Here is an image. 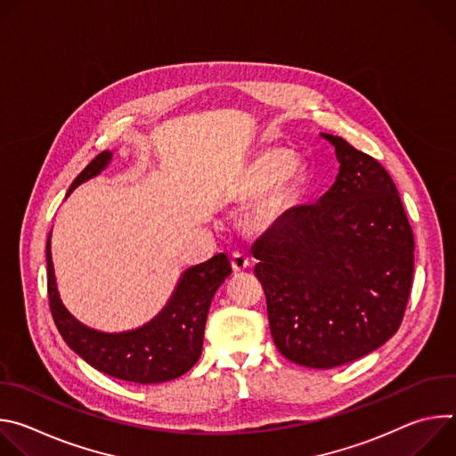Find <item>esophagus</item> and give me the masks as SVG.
<instances>
[{"label": "esophagus", "mask_w": 456, "mask_h": 456, "mask_svg": "<svg viewBox=\"0 0 456 456\" xmlns=\"http://www.w3.org/2000/svg\"><path fill=\"white\" fill-rule=\"evenodd\" d=\"M231 265H232L234 273H241V271H245L250 265V259H248V256L245 252L236 250L231 256Z\"/></svg>", "instance_id": "34e87169"}]
</instances>
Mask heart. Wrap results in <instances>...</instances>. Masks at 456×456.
Returning a JSON list of instances; mask_svg holds the SVG:
<instances>
[{
	"mask_svg": "<svg viewBox=\"0 0 456 456\" xmlns=\"http://www.w3.org/2000/svg\"><path fill=\"white\" fill-rule=\"evenodd\" d=\"M301 175L299 162L287 151L269 150L259 153L236 183L240 194L262 192L250 204L245 224L250 229L269 227L281 213L283 204Z\"/></svg>",
	"mask_w": 456,
	"mask_h": 456,
	"instance_id": "1",
	"label": "heart"
}]
</instances>
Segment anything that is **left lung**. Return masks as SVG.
<instances>
[{
  "instance_id": "1",
  "label": "left lung",
  "mask_w": 456,
  "mask_h": 456,
  "mask_svg": "<svg viewBox=\"0 0 456 456\" xmlns=\"http://www.w3.org/2000/svg\"><path fill=\"white\" fill-rule=\"evenodd\" d=\"M339 162L334 185L289 209L252 245L271 334L289 361L329 370L382 346L413 278V231L397 187L370 155L321 134Z\"/></svg>"
}]
</instances>
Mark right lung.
Segmentation results:
<instances>
[{"label": "right lung", "mask_w": 456, "mask_h": 456, "mask_svg": "<svg viewBox=\"0 0 456 456\" xmlns=\"http://www.w3.org/2000/svg\"><path fill=\"white\" fill-rule=\"evenodd\" d=\"M110 162V151L99 153L72 182L69 194L83 182L97 176ZM50 234L46 241L50 310L64 343L81 359L106 375L137 384L176 379L200 359L213 296L232 273L227 254L220 252L208 262L183 271L166 306L142 327L108 334L86 327L62 305L52 264Z\"/></svg>", "instance_id": "obj_1"}]
</instances>
